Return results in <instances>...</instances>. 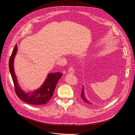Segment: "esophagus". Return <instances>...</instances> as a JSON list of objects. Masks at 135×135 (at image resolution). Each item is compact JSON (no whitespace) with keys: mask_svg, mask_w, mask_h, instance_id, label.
I'll use <instances>...</instances> for the list:
<instances>
[{"mask_svg":"<svg viewBox=\"0 0 135 135\" xmlns=\"http://www.w3.org/2000/svg\"><path fill=\"white\" fill-rule=\"evenodd\" d=\"M68 73L69 74H73L75 73V71H74V69H73V67H70L69 69H68Z\"/></svg>","mask_w":135,"mask_h":135,"instance_id":"obj_1","label":"esophagus"}]
</instances>
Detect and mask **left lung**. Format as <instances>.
<instances>
[{
    "label": "left lung",
    "mask_w": 135,
    "mask_h": 135,
    "mask_svg": "<svg viewBox=\"0 0 135 135\" xmlns=\"http://www.w3.org/2000/svg\"><path fill=\"white\" fill-rule=\"evenodd\" d=\"M81 99L86 103H87V104L88 105H92V103L91 101H89L86 97V95H85V89H84V86L83 85V88H82V91H81Z\"/></svg>",
    "instance_id": "8db88e82"
}]
</instances>
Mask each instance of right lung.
Here are the masks:
<instances>
[{
    "label": "right lung",
    "mask_w": 135,
    "mask_h": 135,
    "mask_svg": "<svg viewBox=\"0 0 135 135\" xmlns=\"http://www.w3.org/2000/svg\"><path fill=\"white\" fill-rule=\"evenodd\" d=\"M17 50V46L16 45L9 61V71L14 82L16 95L21 100L27 104L35 105L46 104L52 98L56 85L62 76V74L60 72L49 73L39 88L26 92L20 86L14 70V61Z\"/></svg>",
    "instance_id": "obj_1"
}]
</instances>
